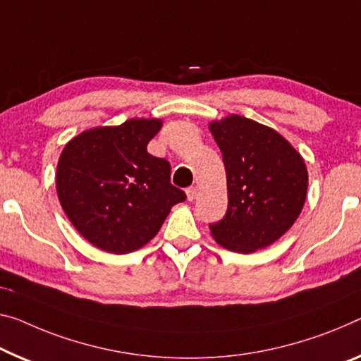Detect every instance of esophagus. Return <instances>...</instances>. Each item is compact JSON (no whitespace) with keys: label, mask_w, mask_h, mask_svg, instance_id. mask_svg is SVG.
<instances>
[{"label":"esophagus","mask_w":361,"mask_h":361,"mask_svg":"<svg viewBox=\"0 0 361 361\" xmlns=\"http://www.w3.org/2000/svg\"><path fill=\"white\" fill-rule=\"evenodd\" d=\"M187 200H188V202H193V200H195V197H197V188L195 187H188L187 188Z\"/></svg>","instance_id":"1"}]
</instances>
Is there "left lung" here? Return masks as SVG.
Here are the masks:
<instances>
[{"label":"left lung","instance_id":"obj_1","mask_svg":"<svg viewBox=\"0 0 361 361\" xmlns=\"http://www.w3.org/2000/svg\"><path fill=\"white\" fill-rule=\"evenodd\" d=\"M223 153L227 212L209 224L214 240L227 250L252 253L290 229L307 198L303 158L284 137L243 116L209 124Z\"/></svg>","mask_w":361,"mask_h":361}]
</instances>
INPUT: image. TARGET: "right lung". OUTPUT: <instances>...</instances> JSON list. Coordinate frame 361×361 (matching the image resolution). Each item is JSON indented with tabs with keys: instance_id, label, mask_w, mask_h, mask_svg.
Instances as JSON below:
<instances>
[{
	"instance_id": "1",
	"label": "right lung",
	"mask_w": 361,
	"mask_h": 361,
	"mask_svg": "<svg viewBox=\"0 0 361 361\" xmlns=\"http://www.w3.org/2000/svg\"><path fill=\"white\" fill-rule=\"evenodd\" d=\"M158 119H129L72 138L61 153L56 190L64 213L104 252H135L158 234L185 192L171 184V164L147 152Z\"/></svg>"
}]
</instances>
